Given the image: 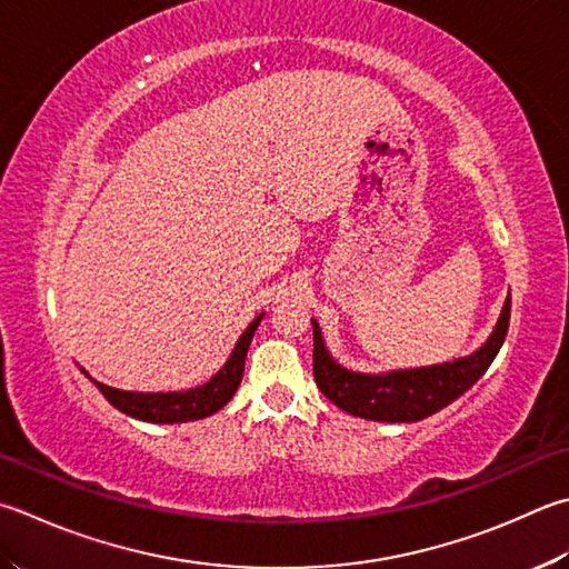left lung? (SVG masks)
Wrapping results in <instances>:
<instances>
[{
    "label": "left lung",
    "mask_w": 569,
    "mask_h": 569,
    "mask_svg": "<svg viewBox=\"0 0 569 569\" xmlns=\"http://www.w3.org/2000/svg\"><path fill=\"white\" fill-rule=\"evenodd\" d=\"M510 325V295L490 337L468 357L431 363V367L363 373L339 363L327 347L317 319L315 327V381L331 403L351 416L383 423H411L446 409L473 386L506 341Z\"/></svg>",
    "instance_id": "obj_1"
}]
</instances>
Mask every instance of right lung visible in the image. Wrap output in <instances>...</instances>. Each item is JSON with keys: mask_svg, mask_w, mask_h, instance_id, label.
<instances>
[{"mask_svg": "<svg viewBox=\"0 0 569 569\" xmlns=\"http://www.w3.org/2000/svg\"><path fill=\"white\" fill-rule=\"evenodd\" d=\"M264 312L257 315L248 329L242 331L238 345H234L228 361L222 363V369L210 377V381L196 386V389L186 391H123L116 389V386L101 383L91 379V373L81 369L86 377H89L99 391L106 396V401L116 406L118 411L138 418V421L148 423H186V421H198V418H208L218 413L224 403H228L238 386L242 381L244 371V359H248L250 341L254 337L257 327H260Z\"/></svg>", "mask_w": 569, "mask_h": 569, "instance_id": "add662e5", "label": "right lung"}]
</instances>
